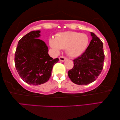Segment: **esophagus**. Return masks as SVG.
Segmentation results:
<instances>
[{
  "label": "esophagus",
  "mask_w": 120,
  "mask_h": 120,
  "mask_svg": "<svg viewBox=\"0 0 120 120\" xmlns=\"http://www.w3.org/2000/svg\"><path fill=\"white\" fill-rule=\"evenodd\" d=\"M59 59H60V61L64 62L66 60V58L65 57L61 56H60V57H59Z\"/></svg>",
  "instance_id": "esophagus-1"
}]
</instances>
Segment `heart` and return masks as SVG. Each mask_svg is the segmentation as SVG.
Listing matches in <instances>:
<instances>
[{"instance_id": "b5f03b06", "label": "heart", "mask_w": 120, "mask_h": 120, "mask_svg": "<svg viewBox=\"0 0 120 120\" xmlns=\"http://www.w3.org/2000/svg\"><path fill=\"white\" fill-rule=\"evenodd\" d=\"M89 38L86 34L73 31L60 33L54 39H50L49 45L56 52L60 49H66L68 55L75 57L81 55L89 44Z\"/></svg>"}]
</instances>
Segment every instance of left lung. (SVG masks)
Returning <instances> with one entry per match:
<instances>
[{
  "label": "left lung",
  "mask_w": 120,
  "mask_h": 120,
  "mask_svg": "<svg viewBox=\"0 0 120 120\" xmlns=\"http://www.w3.org/2000/svg\"><path fill=\"white\" fill-rule=\"evenodd\" d=\"M92 40L85 52L74 59V66L68 76L76 84L86 85L94 82L101 73L105 55L103 44L98 37L91 32Z\"/></svg>",
  "instance_id": "8db88e82"
}]
</instances>
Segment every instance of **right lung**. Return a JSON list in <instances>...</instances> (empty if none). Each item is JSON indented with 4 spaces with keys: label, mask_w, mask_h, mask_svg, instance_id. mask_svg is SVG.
<instances>
[{
    "label": "right lung",
    "mask_w": 120,
    "mask_h": 120,
    "mask_svg": "<svg viewBox=\"0 0 120 120\" xmlns=\"http://www.w3.org/2000/svg\"><path fill=\"white\" fill-rule=\"evenodd\" d=\"M40 31H31L19 40L15 54V65L26 83L38 86L48 81L53 66L59 60L49 55L48 48L39 39Z\"/></svg>",
    "instance_id": "obj_1"
}]
</instances>
